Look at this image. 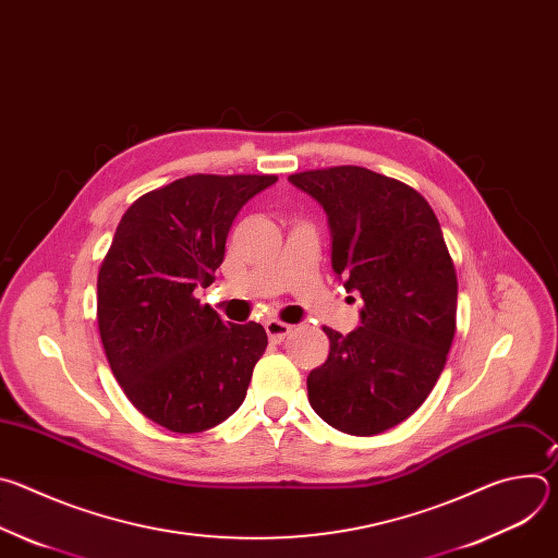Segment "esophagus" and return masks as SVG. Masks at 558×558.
I'll return each instance as SVG.
<instances>
[{"mask_svg": "<svg viewBox=\"0 0 558 558\" xmlns=\"http://www.w3.org/2000/svg\"><path fill=\"white\" fill-rule=\"evenodd\" d=\"M265 331H267V336H269L271 342H282V340L291 333V327L284 325V323H280V320H267V323H265Z\"/></svg>", "mask_w": 558, "mask_h": 558, "instance_id": "34e87169", "label": "esophagus"}]
</instances>
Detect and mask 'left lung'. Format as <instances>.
<instances>
[{"label":"left lung","instance_id":"left-lung-1","mask_svg":"<svg viewBox=\"0 0 558 558\" xmlns=\"http://www.w3.org/2000/svg\"><path fill=\"white\" fill-rule=\"evenodd\" d=\"M289 183L327 211L331 267L364 302L349 336L325 327L329 357L306 377L308 404L342 433H384L424 404L454 338L457 274L439 220L413 187L357 166Z\"/></svg>","mask_w":558,"mask_h":558}]
</instances>
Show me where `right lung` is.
Returning a JSON list of instances; mask_svg holds the SVG:
<instances>
[{
	"label": "right lung",
	"instance_id": "add662e5",
	"mask_svg": "<svg viewBox=\"0 0 558 558\" xmlns=\"http://www.w3.org/2000/svg\"><path fill=\"white\" fill-rule=\"evenodd\" d=\"M278 177L194 174L123 214L97 280V320L128 400L172 433H203L245 402L267 349L260 325H225L194 298L214 282L235 214Z\"/></svg>",
	"mask_w": 558,
	"mask_h": 558
}]
</instances>
